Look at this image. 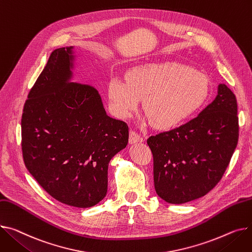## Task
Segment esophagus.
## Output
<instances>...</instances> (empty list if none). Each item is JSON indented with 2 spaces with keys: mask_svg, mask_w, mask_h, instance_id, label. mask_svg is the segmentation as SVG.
Here are the masks:
<instances>
[{
  "mask_svg": "<svg viewBox=\"0 0 252 252\" xmlns=\"http://www.w3.org/2000/svg\"><path fill=\"white\" fill-rule=\"evenodd\" d=\"M143 141H144L143 137H141L137 131H135V130H130V132H129V139H128L129 144L142 143Z\"/></svg>",
  "mask_w": 252,
  "mask_h": 252,
  "instance_id": "1",
  "label": "esophagus"
}]
</instances>
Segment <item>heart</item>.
I'll return each mask as SVG.
<instances>
[{"label": "heart", "mask_w": 252, "mask_h": 252, "mask_svg": "<svg viewBox=\"0 0 252 252\" xmlns=\"http://www.w3.org/2000/svg\"><path fill=\"white\" fill-rule=\"evenodd\" d=\"M126 80L112 78L107 94L113 113L126 119L144 98L146 120L167 129L188 121L209 98L207 78L191 66L176 62L148 63L129 69Z\"/></svg>", "instance_id": "1"}]
</instances>
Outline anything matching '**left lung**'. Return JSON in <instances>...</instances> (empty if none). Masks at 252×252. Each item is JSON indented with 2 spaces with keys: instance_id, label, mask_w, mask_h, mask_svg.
Here are the masks:
<instances>
[{
  "instance_id": "obj_1",
  "label": "left lung",
  "mask_w": 252,
  "mask_h": 252,
  "mask_svg": "<svg viewBox=\"0 0 252 252\" xmlns=\"http://www.w3.org/2000/svg\"><path fill=\"white\" fill-rule=\"evenodd\" d=\"M238 137L236 97L219 84L214 101L193 120L147 140L157 194L175 205L207 194L225 173Z\"/></svg>"
}]
</instances>
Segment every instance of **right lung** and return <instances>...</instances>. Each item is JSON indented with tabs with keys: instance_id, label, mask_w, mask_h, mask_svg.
I'll use <instances>...</instances> for the list:
<instances>
[{
	"instance_id": "1",
	"label": "right lung",
	"mask_w": 252,
	"mask_h": 252,
	"mask_svg": "<svg viewBox=\"0 0 252 252\" xmlns=\"http://www.w3.org/2000/svg\"><path fill=\"white\" fill-rule=\"evenodd\" d=\"M73 46L55 49L24 104L26 168L59 202L90 208L107 192L111 158L128 142V126L109 117L98 91L71 82Z\"/></svg>"
}]
</instances>
